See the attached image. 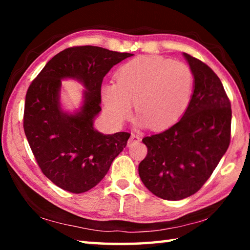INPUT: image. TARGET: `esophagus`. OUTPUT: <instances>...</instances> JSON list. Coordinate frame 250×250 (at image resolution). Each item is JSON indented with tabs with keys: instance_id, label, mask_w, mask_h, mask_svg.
I'll use <instances>...</instances> for the list:
<instances>
[{
	"instance_id": "1",
	"label": "esophagus",
	"mask_w": 250,
	"mask_h": 250,
	"mask_svg": "<svg viewBox=\"0 0 250 250\" xmlns=\"http://www.w3.org/2000/svg\"><path fill=\"white\" fill-rule=\"evenodd\" d=\"M139 141H140V138H139L138 135L131 134V137H130L129 141H128V145H129V146H130V145H133V143H138Z\"/></svg>"
}]
</instances>
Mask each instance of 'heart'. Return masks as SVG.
Returning <instances> with one entry per match:
<instances>
[{"label":"heart","mask_w":250,"mask_h":250,"mask_svg":"<svg viewBox=\"0 0 250 250\" xmlns=\"http://www.w3.org/2000/svg\"><path fill=\"white\" fill-rule=\"evenodd\" d=\"M101 89L105 112L122 124L132 116L133 103L141 125L160 130L180 119L191 100L194 76L188 65L160 56H140L122 65Z\"/></svg>","instance_id":"heart-1"}]
</instances>
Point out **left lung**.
I'll list each match as a JSON object with an SVG mask.
<instances>
[{
	"instance_id": "obj_1",
	"label": "left lung",
	"mask_w": 250,
	"mask_h": 250,
	"mask_svg": "<svg viewBox=\"0 0 250 250\" xmlns=\"http://www.w3.org/2000/svg\"><path fill=\"white\" fill-rule=\"evenodd\" d=\"M183 56L194 76L191 100L179 122L142 139L147 154L139 164L146 188L167 201L195 194L230 142L231 108L221 79L200 59Z\"/></svg>"
}]
</instances>
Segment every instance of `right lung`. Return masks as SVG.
<instances>
[{"instance_id": "1", "label": "right lung", "mask_w": 250, "mask_h": 250, "mask_svg": "<svg viewBox=\"0 0 250 250\" xmlns=\"http://www.w3.org/2000/svg\"><path fill=\"white\" fill-rule=\"evenodd\" d=\"M133 54L98 46L67 48L50 59L28 87L24 131L37 164L55 185L70 193L89 191L125 149L128 132L104 134L94 121L101 111V83L113 66ZM75 79L85 90L82 105L65 112L61 80Z\"/></svg>"}]
</instances>
